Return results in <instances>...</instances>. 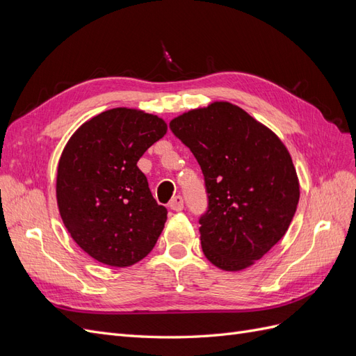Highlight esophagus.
Here are the masks:
<instances>
[{"mask_svg": "<svg viewBox=\"0 0 356 356\" xmlns=\"http://www.w3.org/2000/svg\"><path fill=\"white\" fill-rule=\"evenodd\" d=\"M169 208L172 209V211H182L184 209V199H182V196H175V197H172V200H170V203H169Z\"/></svg>", "mask_w": 356, "mask_h": 356, "instance_id": "1", "label": "esophagus"}]
</instances>
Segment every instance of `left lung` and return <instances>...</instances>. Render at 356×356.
Listing matches in <instances>:
<instances>
[{
  "instance_id": "obj_1",
  "label": "left lung",
  "mask_w": 356,
  "mask_h": 356,
  "mask_svg": "<svg viewBox=\"0 0 356 356\" xmlns=\"http://www.w3.org/2000/svg\"><path fill=\"white\" fill-rule=\"evenodd\" d=\"M195 154L204 177L208 211L200 241L208 260L239 272L284 238L300 184L286 147L238 105L217 101L169 123Z\"/></svg>"
}]
</instances>
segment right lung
I'll use <instances>...</instances> for the list:
<instances>
[{"label": "right lung", "mask_w": 356, "mask_h": 356, "mask_svg": "<svg viewBox=\"0 0 356 356\" xmlns=\"http://www.w3.org/2000/svg\"><path fill=\"white\" fill-rule=\"evenodd\" d=\"M166 132L154 114L113 108L83 123L63 148L56 177L60 218L96 261L129 267L154 248L168 211L136 163Z\"/></svg>", "instance_id": "add662e5"}]
</instances>
